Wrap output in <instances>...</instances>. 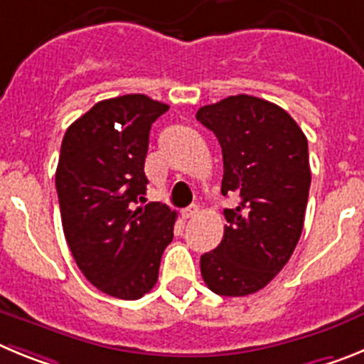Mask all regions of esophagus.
<instances>
[{
  "label": "esophagus",
  "instance_id": "esophagus-1",
  "mask_svg": "<svg viewBox=\"0 0 364 364\" xmlns=\"http://www.w3.org/2000/svg\"><path fill=\"white\" fill-rule=\"evenodd\" d=\"M198 215V205H189V208H186V210H182V218H193L197 217Z\"/></svg>",
  "mask_w": 364,
  "mask_h": 364
}]
</instances>
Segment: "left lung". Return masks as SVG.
Instances as JSON below:
<instances>
[{
	"instance_id": "left-lung-1",
	"label": "left lung",
	"mask_w": 364,
	"mask_h": 364,
	"mask_svg": "<svg viewBox=\"0 0 364 364\" xmlns=\"http://www.w3.org/2000/svg\"><path fill=\"white\" fill-rule=\"evenodd\" d=\"M197 120L222 147V195L240 197L224 210L220 244L200 257L202 279L215 294L244 297L284 268L301 239L311 182L308 140L284 109L247 95L204 105Z\"/></svg>"
}]
</instances>
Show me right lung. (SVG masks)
Returning <instances> with one entry per match:
<instances>
[{"instance_id":"right-lung-1","label":"right lung","mask_w":364,"mask_h":364,"mask_svg":"<svg viewBox=\"0 0 364 364\" xmlns=\"http://www.w3.org/2000/svg\"><path fill=\"white\" fill-rule=\"evenodd\" d=\"M169 105L146 95L102 100L65 131L56 191L65 240L85 279L111 297L133 301L159 281L176 213L144 208L149 131Z\"/></svg>"}]
</instances>
